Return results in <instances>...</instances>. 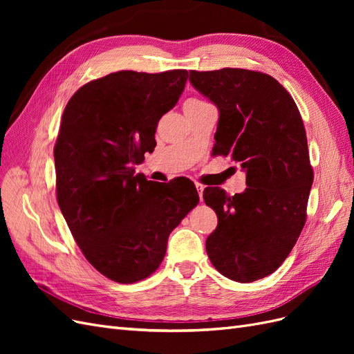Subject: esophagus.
Here are the masks:
<instances>
[{
    "label": "esophagus",
    "mask_w": 354,
    "mask_h": 354,
    "mask_svg": "<svg viewBox=\"0 0 354 354\" xmlns=\"http://www.w3.org/2000/svg\"><path fill=\"white\" fill-rule=\"evenodd\" d=\"M195 186H196V190H198V194H199V198H201V201H202V196H203V189H205V186L201 185V183H195Z\"/></svg>",
    "instance_id": "obj_1"
}]
</instances>
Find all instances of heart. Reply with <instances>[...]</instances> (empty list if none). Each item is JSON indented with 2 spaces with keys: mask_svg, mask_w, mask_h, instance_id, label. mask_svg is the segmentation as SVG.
I'll return each mask as SVG.
<instances>
[{
  "mask_svg": "<svg viewBox=\"0 0 354 354\" xmlns=\"http://www.w3.org/2000/svg\"><path fill=\"white\" fill-rule=\"evenodd\" d=\"M198 104H203V102L198 100V99H190L185 103V108H187V106H198Z\"/></svg>",
  "mask_w": 354,
  "mask_h": 354,
  "instance_id": "1",
  "label": "heart"
}]
</instances>
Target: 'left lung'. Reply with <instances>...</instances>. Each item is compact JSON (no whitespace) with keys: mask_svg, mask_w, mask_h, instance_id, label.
I'll use <instances>...</instances> for the list:
<instances>
[{"mask_svg":"<svg viewBox=\"0 0 354 354\" xmlns=\"http://www.w3.org/2000/svg\"><path fill=\"white\" fill-rule=\"evenodd\" d=\"M189 81L220 112L212 155L238 162L248 186L233 196L203 190L218 218L207 254L229 279L259 281L285 261L306 223L313 169L301 115L291 94L263 72L190 71Z\"/></svg>","mask_w":354,"mask_h":354,"instance_id":"8db88e82","label":"left lung"}]
</instances>
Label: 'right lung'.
I'll return each instance as SVG.
<instances>
[{
    "instance_id": "add662e5",
    "label": "right lung",
    "mask_w": 354,
    "mask_h": 354,
    "mask_svg": "<svg viewBox=\"0 0 354 354\" xmlns=\"http://www.w3.org/2000/svg\"><path fill=\"white\" fill-rule=\"evenodd\" d=\"M186 81L185 69L120 71L82 85L63 112L55 146L59 207L85 259L113 282L151 276L169 233L199 202L189 178L155 183L134 174Z\"/></svg>"
}]
</instances>
